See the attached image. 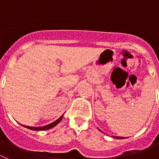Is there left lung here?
Wrapping results in <instances>:
<instances>
[{
  "label": "left lung",
  "instance_id": "left-lung-1",
  "mask_svg": "<svg viewBox=\"0 0 159 159\" xmlns=\"http://www.w3.org/2000/svg\"><path fill=\"white\" fill-rule=\"evenodd\" d=\"M114 138H116V139H124V138H122V137H119V136H115Z\"/></svg>",
  "mask_w": 159,
  "mask_h": 159
}]
</instances>
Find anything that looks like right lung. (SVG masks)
<instances>
[{
  "label": "right lung",
  "mask_w": 159,
  "mask_h": 159,
  "mask_svg": "<svg viewBox=\"0 0 159 159\" xmlns=\"http://www.w3.org/2000/svg\"><path fill=\"white\" fill-rule=\"evenodd\" d=\"M62 116H63V115H62V116H60L59 118L57 120L54 121L53 123H51V124H48V125L43 126V127H37L36 128V127H30V126H25V125H23V126H24V128H28V129L33 130V131H44V130H48V129H51V128H54L55 126H56L57 124L60 122V121L62 120Z\"/></svg>",
  "instance_id": "1"
}]
</instances>
